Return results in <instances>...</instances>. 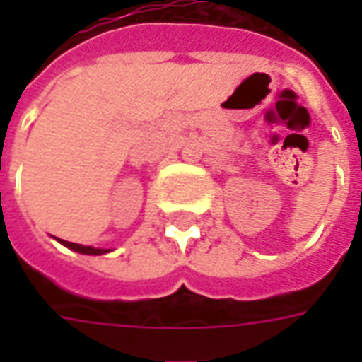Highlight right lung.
Here are the masks:
<instances>
[{
  "label": "right lung",
  "mask_w": 362,
  "mask_h": 362,
  "mask_svg": "<svg viewBox=\"0 0 362 362\" xmlns=\"http://www.w3.org/2000/svg\"><path fill=\"white\" fill-rule=\"evenodd\" d=\"M59 244H64L65 247H69L73 252L84 253V255H103V253H109L110 250H105V247H93V246H82V244H75V242L62 240V238H56Z\"/></svg>",
  "instance_id": "add662e5"
}]
</instances>
